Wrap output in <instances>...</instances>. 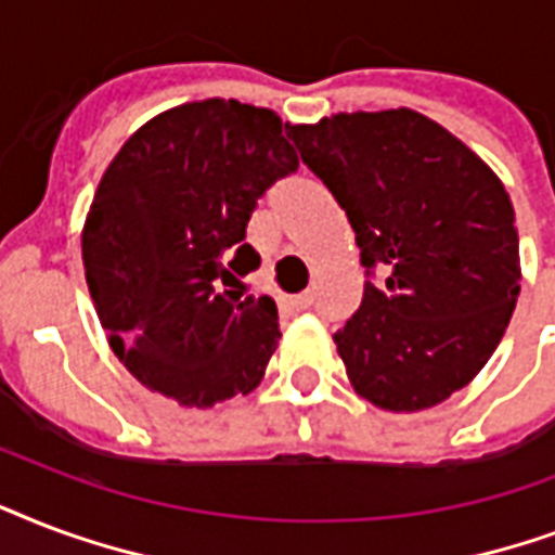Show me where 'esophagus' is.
Returning a JSON list of instances; mask_svg holds the SVG:
<instances>
[{"instance_id": "1", "label": "esophagus", "mask_w": 555, "mask_h": 555, "mask_svg": "<svg viewBox=\"0 0 555 555\" xmlns=\"http://www.w3.org/2000/svg\"><path fill=\"white\" fill-rule=\"evenodd\" d=\"M292 307L309 309V307H312V295H309V292H300V295H295V298H292Z\"/></svg>"}]
</instances>
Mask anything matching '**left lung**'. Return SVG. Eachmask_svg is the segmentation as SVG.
I'll list each match as a JSON object with an SVG mask.
<instances>
[{"mask_svg":"<svg viewBox=\"0 0 555 555\" xmlns=\"http://www.w3.org/2000/svg\"><path fill=\"white\" fill-rule=\"evenodd\" d=\"M289 139L345 208L367 274L385 269L382 286L364 281L362 307L333 336L356 393L399 414L466 388L521 289L501 179L405 106L292 124Z\"/></svg>","mask_w":555,"mask_h":555,"instance_id":"left-lung-1","label":"left lung"}]
</instances>
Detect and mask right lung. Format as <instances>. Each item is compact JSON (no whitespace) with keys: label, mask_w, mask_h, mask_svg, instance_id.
I'll return each mask as SVG.
<instances>
[{"label":"right lung","mask_w":555,"mask_h":555,"mask_svg":"<svg viewBox=\"0 0 555 555\" xmlns=\"http://www.w3.org/2000/svg\"><path fill=\"white\" fill-rule=\"evenodd\" d=\"M286 124L251 103L193 101L150 118L106 167L83 266L124 367L162 397L210 408L255 390L281 326L269 295L237 292L260 255L257 199L298 170Z\"/></svg>","instance_id":"add662e5"}]
</instances>
